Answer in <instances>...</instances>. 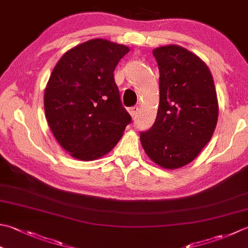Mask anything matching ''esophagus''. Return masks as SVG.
Returning <instances> with one entry per match:
<instances>
[{"label":"esophagus","mask_w":248,"mask_h":248,"mask_svg":"<svg viewBox=\"0 0 248 248\" xmlns=\"http://www.w3.org/2000/svg\"><path fill=\"white\" fill-rule=\"evenodd\" d=\"M138 111H139V108H138V106H133V108H129V114H130L131 116H132V117H133V116H135V115L138 114Z\"/></svg>","instance_id":"obj_1"}]
</instances>
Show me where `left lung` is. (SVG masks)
<instances>
[{
	"label": "left lung",
	"instance_id": "left-lung-1",
	"mask_svg": "<svg viewBox=\"0 0 248 248\" xmlns=\"http://www.w3.org/2000/svg\"><path fill=\"white\" fill-rule=\"evenodd\" d=\"M153 53L160 72L159 108L154 125L140 140L152 161L175 170L193 161L212 139L217 93L210 69L193 52L167 45Z\"/></svg>",
	"mask_w": 248,
	"mask_h": 248
}]
</instances>
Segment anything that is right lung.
<instances>
[{"label":"right lung","mask_w":248,"mask_h":248,"mask_svg":"<svg viewBox=\"0 0 248 248\" xmlns=\"http://www.w3.org/2000/svg\"><path fill=\"white\" fill-rule=\"evenodd\" d=\"M129 51L128 46L93 38L67 50L53 67L44 108L53 137L73 158L105 156L131 123L114 79L115 67Z\"/></svg>","instance_id":"right-lung-1"}]
</instances>
